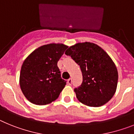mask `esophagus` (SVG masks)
Listing matches in <instances>:
<instances>
[{
	"label": "esophagus",
	"mask_w": 134,
	"mask_h": 134,
	"mask_svg": "<svg viewBox=\"0 0 134 134\" xmlns=\"http://www.w3.org/2000/svg\"><path fill=\"white\" fill-rule=\"evenodd\" d=\"M67 83H68L69 85L71 84V83H72V79L69 78V80H67Z\"/></svg>",
	"instance_id": "34e87169"
}]
</instances>
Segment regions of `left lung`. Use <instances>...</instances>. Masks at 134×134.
Instances as JSON below:
<instances>
[{
	"instance_id": "1",
	"label": "left lung",
	"mask_w": 134,
	"mask_h": 134,
	"mask_svg": "<svg viewBox=\"0 0 134 134\" xmlns=\"http://www.w3.org/2000/svg\"><path fill=\"white\" fill-rule=\"evenodd\" d=\"M65 54L78 64L82 73V83L74 89L79 101L93 107L109 102L118 81L117 67L109 54L96 44L87 42L70 46Z\"/></svg>"
}]
</instances>
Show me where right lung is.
I'll list each match as a JSON object with an SVG mask.
<instances>
[{
    "mask_svg": "<svg viewBox=\"0 0 134 134\" xmlns=\"http://www.w3.org/2000/svg\"><path fill=\"white\" fill-rule=\"evenodd\" d=\"M68 46L49 44L34 51L23 63L19 83L24 96L37 105L57 99L67 81L63 80L57 63Z\"/></svg>",
    "mask_w": 134,
    "mask_h": 134,
    "instance_id": "add662e5",
    "label": "right lung"
}]
</instances>
